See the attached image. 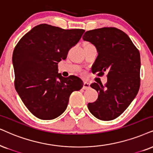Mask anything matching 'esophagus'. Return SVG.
I'll use <instances>...</instances> for the list:
<instances>
[{
  "label": "esophagus",
  "instance_id": "obj_1",
  "mask_svg": "<svg viewBox=\"0 0 153 153\" xmlns=\"http://www.w3.org/2000/svg\"><path fill=\"white\" fill-rule=\"evenodd\" d=\"M90 88V83H88V82H84V84H83V87L82 88L84 89V90H88Z\"/></svg>",
  "mask_w": 153,
  "mask_h": 153
}]
</instances>
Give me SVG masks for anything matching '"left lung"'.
I'll use <instances>...</instances> for the list:
<instances>
[{
    "label": "left lung",
    "mask_w": 153,
    "mask_h": 153,
    "mask_svg": "<svg viewBox=\"0 0 153 153\" xmlns=\"http://www.w3.org/2000/svg\"><path fill=\"white\" fill-rule=\"evenodd\" d=\"M83 40L90 42L98 56L92 72L102 76L107 73L105 85L94 82L98 98L88 107L92 115L102 121L119 117L136 97L140 88V56L138 49L123 31L103 27L87 31Z\"/></svg>",
    "instance_id": "1"
}]
</instances>
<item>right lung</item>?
I'll use <instances>...</instances> for the list:
<instances>
[{"instance_id": "obj_1", "label": "right lung", "mask_w": 153, "mask_h": 153, "mask_svg": "<svg viewBox=\"0 0 153 153\" xmlns=\"http://www.w3.org/2000/svg\"><path fill=\"white\" fill-rule=\"evenodd\" d=\"M84 32L82 29L63 30L41 24L25 34L15 47V90L39 119L51 120L62 114L71 93L82 88L80 78H64L58 73V63L66 59Z\"/></svg>"}]
</instances>
